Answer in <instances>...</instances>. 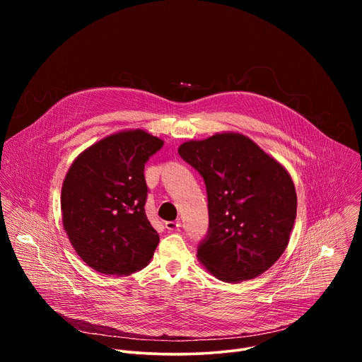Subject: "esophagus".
I'll return each mask as SVG.
<instances>
[{
    "mask_svg": "<svg viewBox=\"0 0 362 362\" xmlns=\"http://www.w3.org/2000/svg\"><path fill=\"white\" fill-rule=\"evenodd\" d=\"M180 222L179 221H169V222H166L165 223V226H166V229L169 230V232H175V230H177L179 228H180Z\"/></svg>",
    "mask_w": 362,
    "mask_h": 362,
    "instance_id": "obj_1",
    "label": "esophagus"
}]
</instances>
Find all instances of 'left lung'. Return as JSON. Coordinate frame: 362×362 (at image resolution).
<instances>
[{
	"label": "left lung",
	"instance_id": "obj_1",
	"mask_svg": "<svg viewBox=\"0 0 362 362\" xmlns=\"http://www.w3.org/2000/svg\"><path fill=\"white\" fill-rule=\"evenodd\" d=\"M208 193L209 229L197 246L214 276L238 282L259 276L284 253L296 218L288 172L250 139L218 133L179 147Z\"/></svg>",
	"mask_w": 362,
	"mask_h": 362
}]
</instances>
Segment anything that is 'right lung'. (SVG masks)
Returning <instances> with one entry per match:
<instances>
[{
  "mask_svg": "<svg viewBox=\"0 0 362 362\" xmlns=\"http://www.w3.org/2000/svg\"><path fill=\"white\" fill-rule=\"evenodd\" d=\"M163 140L143 130L112 134L74 160L62 189L63 225L81 259L105 275L144 268L158 247L144 204V165Z\"/></svg>",
  "mask_w": 362,
  "mask_h": 362,
  "instance_id": "obj_1",
  "label": "right lung"
}]
</instances>
